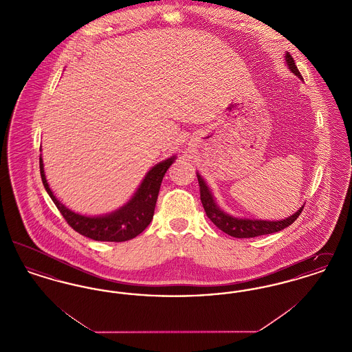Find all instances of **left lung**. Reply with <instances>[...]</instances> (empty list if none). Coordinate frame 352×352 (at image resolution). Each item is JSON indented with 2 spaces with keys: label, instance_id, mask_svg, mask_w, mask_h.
<instances>
[{
  "label": "left lung",
  "instance_id": "8db88e82",
  "mask_svg": "<svg viewBox=\"0 0 352 352\" xmlns=\"http://www.w3.org/2000/svg\"><path fill=\"white\" fill-rule=\"evenodd\" d=\"M285 59H286L287 67L290 68V71L293 74H296L298 78H302L298 68L294 63V59L292 58V55L289 52L285 54ZM197 177H198V182L201 187V201L204 207L206 215L218 227L219 230H221L223 232H226L230 236H234V237L247 239V237H256V236H261V234L278 232L286 227H289L290 224H293L294 220L301 215L302 210H303V207H301L294 215L283 219V220H277V221L234 218L219 208L218 204L215 203V199L206 182L201 179L199 174H197Z\"/></svg>",
  "mask_w": 352,
  "mask_h": 352
}]
</instances>
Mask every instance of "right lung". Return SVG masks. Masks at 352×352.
Masks as SVG:
<instances>
[{
    "label": "right lung",
    "mask_w": 352,
    "mask_h": 352,
    "mask_svg": "<svg viewBox=\"0 0 352 352\" xmlns=\"http://www.w3.org/2000/svg\"><path fill=\"white\" fill-rule=\"evenodd\" d=\"M174 161L175 155L153 166L145 175L144 181L140 184L131 201L118 208V211L96 218L75 214L58 201L46 181L42 157H39V168L42 182L47 194L50 195L51 199L55 203L63 218L66 219L69 227L92 240L120 243L133 239L151 224L164 175Z\"/></svg>",
    "instance_id": "right-lung-1"
}]
</instances>
